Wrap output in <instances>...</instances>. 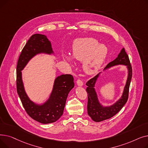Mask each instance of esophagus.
I'll list each match as a JSON object with an SVG mask.
<instances>
[{
  "instance_id": "obj_1",
  "label": "esophagus",
  "mask_w": 148,
  "mask_h": 148,
  "mask_svg": "<svg viewBox=\"0 0 148 148\" xmlns=\"http://www.w3.org/2000/svg\"><path fill=\"white\" fill-rule=\"evenodd\" d=\"M77 84L78 85V86H83V82L80 79H77Z\"/></svg>"
}]
</instances>
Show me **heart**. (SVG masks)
<instances>
[{
    "mask_svg": "<svg viewBox=\"0 0 148 148\" xmlns=\"http://www.w3.org/2000/svg\"><path fill=\"white\" fill-rule=\"evenodd\" d=\"M108 49L105 44H99L93 38L76 39L73 44V57L79 61H83L84 71L88 74L96 73L106 60ZM73 57L68 54H64V59L72 63Z\"/></svg>",
    "mask_w": 148,
    "mask_h": 148,
    "instance_id": "b5f03b06",
    "label": "heart"
}]
</instances>
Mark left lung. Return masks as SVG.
Returning <instances> with one entry per match:
<instances>
[{
  "instance_id": "left-lung-1",
  "label": "left lung",
  "mask_w": 148,
  "mask_h": 148,
  "mask_svg": "<svg viewBox=\"0 0 148 148\" xmlns=\"http://www.w3.org/2000/svg\"><path fill=\"white\" fill-rule=\"evenodd\" d=\"M118 65H126L128 68V75L121 98L113 105L110 107H103L98 101L94 87L99 73L88 81L86 84L88 86L86 88V92L88 96L87 106L88 114L92 119L95 122H101L111 118L121 110V108L127 101L133 71H132V67L130 64L129 57L124 48L122 49L120 53L118 54V56L114 60L110 62L106 66L105 69Z\"/></svg>"
}]
</instances>
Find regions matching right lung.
I'll use <instances>...</instances> for the list:
<instances>
[{"label": "right lung", "mask_w": 148, "mask_h": 148, "mask_svg": "<svg viewBox=\"0 0 148 148\" xmlns=\"http://www.w3.org/2000/svg\"><path fill=\"white\" fill-rule=\"evenodd\" d=\"M41 53H53L51 42L46 36L34 34L29 38L19 56L17 65L16 84L17 93L26 113L33 119L46 124L56 122L63 114L68 95L74 88V83L72 75H61L55 79L47 101L39 106L30 101L24 89L21 71L31 58Z\"/></svg>", "instance_id": "1"}]
</instances>
